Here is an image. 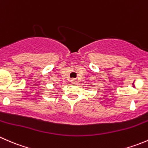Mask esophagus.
<instances>
[{
    "label": "esophagus",
    "mask_w": 148,
    "mask_h": 148,
    "mask_svg": "<svg viewBox=\"0 0 148 148\" xmlns=\"http://www.w3.org/2000/svg\"><path fill=\"white\" fill-rule=\"evenodd\" d=\"M76 82H77V81H76V80L74 79H71V82L72 83V84H75Z\"/></svg>",
    "instance_id": "esophagus-1"
}]
</instances>
